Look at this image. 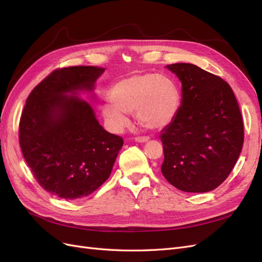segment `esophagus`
Instances as JSON below:
<instances>
[{
	"label": "esophagus",
	"mask_w": 262,
	"mask_h": 262,
	"mask_svg": "<svg viewBox=\"0 0 262 262\" xmlns=\"http://www.w3.org/2000/svg\"><path fill=\"white\" fill-rule=\"evenodd\" d=\"M134 140H136V142H138V143H146V142H147L149 139H148L147 137H143V138H142V137H138V138H136Z\"/></svg>",
	"instance_id": "obj_1"
}]
</instances>
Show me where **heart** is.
Here are the masks:
<instances>
[{
    "label": "heart",
    "mask_w": 262,
    "mask_h": 262,
    "mask_svg": "<svg viewBox=\"0 0 262 262\" xmlns=\"http://www.w3.org/2000/svg\"><path fill=\"white\" fill-rule=\"evenodd\" d=\"M109 98L112 102L101 106V114L112 131L122 132L129 125L126 114L133 113L143 128L161 130L175 118L180 93L169 76L142 73L117 81L110 89Z\"/></svg>",
    "instance_id": "b5f03b06"
}]
</instances>
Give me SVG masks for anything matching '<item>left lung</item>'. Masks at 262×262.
<instances>
[{
    "instance_id": "left-lung-1",
    "label": "left lung",
    "mask_w": 262,
    "mask_h": 262,
    "mask_svg": "<svg viewBox=\"0 0 262 262\" xmlns=\"http://www.w3.org/2000/svg\"><path fill=\"white\" fill-rule=\"evenodd\" d=\"M181 82V101L161 132L162 173L185 192H208L232 171L244 143L235 95L221 77L191 63L166 66Z\"/></svg>"
}]
</instances>
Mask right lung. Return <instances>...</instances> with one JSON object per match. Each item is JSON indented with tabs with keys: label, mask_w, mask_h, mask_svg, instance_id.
<instances>
[{
	"label": "right lung",
	"mask_w": 262,
	"mask_h": 262,
	"mask_svg": "<svg viewBox=\"0 0 262 262\" xmlns=\"http://www.w3.org/2000/svg\"><path fill=\"white\" fill-rule=\"evenodd\" d=\"M104 68L55 70L26 100L19 144L26 163L45 190L60 199L90 195L112 173L123 140L106 131L92 105Z\"/></svg>",
	"instance_id": "obj_1"
}]
</instances>
